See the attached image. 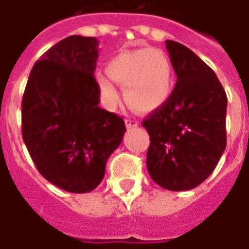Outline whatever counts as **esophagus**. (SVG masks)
I'll list each match as a JSON object with an SVG mask.
<instances>
[{
    "instance_id": "34e87169",
    "label": "esophagus",
    "mask_w": 249,
    "mask_h": 249,
    "mask_svg": "<svg viewBox=\"0 0 249 249\" xmlns=\"http://www.w3.org/2000/svg\"><path fill=\"white\" fill-rule=\"evenodd\" d=\"M125 125H126V128H136L139 125V121L133 120V118H126L125 120Z\"/></svg>"
}]
</instances>
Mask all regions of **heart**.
<instances>
[{"mask_svg": "<svg viewBox=\"0 0 249 249\" xmlns=\"http://www.w3.org/2000/svg\"><path fill=\"white\" fill-rule=\"evenodd\" d=\"M109 75L124 89L126 103L140 113L157 110L172 95L173 68L166 54L157 49H139L116 55ZM98 86L107 106H116L118 92L107 76H98Z\"/></svg>", "mask_w": 249, "mask_h": 249, "instance_id": "heart-1", "label": "heart"}]
</instances>
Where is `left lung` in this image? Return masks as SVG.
I'll list each match as a JSON object with an SVG mask.
<instances>
[{"label":"left lung","instance_id":"8db88e82","mask_svg":"<svg viewBox=\"0 0 249 249\" xmlns=\"http://www.w3.org/2000/svg\"><path fill=\"white\" fill-rule=\"evenodd\" d=\"M177 82L142 125L150 135L147 169L169 191H188L214 172L226 147L228 98L214 71L192 50L166 40Z\"/></svg>","mask_w":249,"mask_h":249}]
</instances>
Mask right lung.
Wrapping results in <instances>:
<instances>
[{"mask_svg": "<svg viewBox=\"0 0 249 249\" xmlns=\"http://www.w3.org/2000/svg\"><path fill=\"white\" fill-rule=\"evenodd\" d=\"M98 52L92 36L60 40L35 62L21 102L23 140L38 172L72 194L101 184L126 131L123 118L99 107Z\"/></svg>", "mask_w": 249, "mask_h": 249, "instance_id": "right-lung-1", "label": "right lung"}]
</instances>
